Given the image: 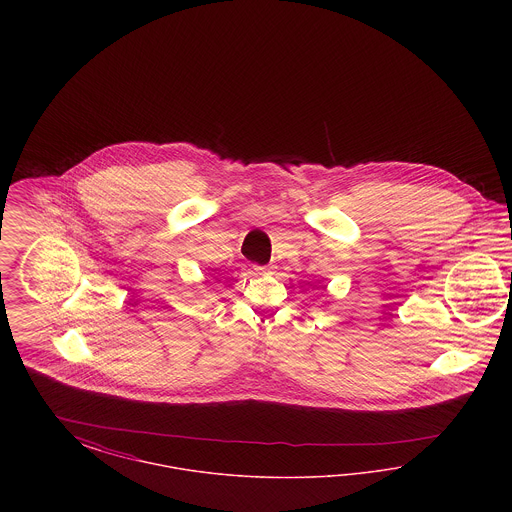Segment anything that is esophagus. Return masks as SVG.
<instances>
[{"label": "esophagus", "instance_id": "esophagus-1", "mask_svg": "<svg viewBox=\"0 0 512 512\" xmlns=\"http://www.w3.org/2000/svg\"><path fill=\"white\" fill-rule=\"evenodd\" d=\"M255 272L257 274H268V272H272V267H259V265H255Z\"/></svg>", "mask_w": 512, "mask_h": 512}]
</instances>
